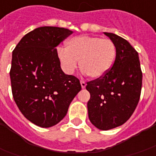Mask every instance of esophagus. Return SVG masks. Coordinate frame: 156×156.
Returning <instances> with one entry per match:
<instances>
[{
  "mask_svg": "<svg viewBox=\"0 0 156 156\" xmlns=\"http://www.w3.org/2000/svg\"><path fill=\"white\" fill-rule=\"evenodd\" d=\"M80 84H81L82 88H85V87H86L87 83H86L84 81H81V82H80Z\"/></svg>",
  "mask_w": 156,
  "mask_h": 156,
  "instance_id": "obj_1",
  "label": "esophagus"
}]
</instances>
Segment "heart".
<instances>
[{"instance_id": "obj_1", "label": "heart", "mask_w": 156, "mask_h": 156, "mask_svg": "<svg viewBox=\"0 0 156 156\" xmlns=\"http://www.w3.org/2000/svg\"><path fill=\"white\" fill-rule=\"evenodd\" d=\"M57 56L66 74H73L78 68L79 61L83 73L93 78H99L111 68L116 48L110 39L81 36L70 39L67 42V48H58Z\"/></svg>"}]
</instances>
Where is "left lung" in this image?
<instances>
[{"label":"left lung","instance_id":"obj_1","mask_svg":"<svg viewBox=\"0 0 156 156\" xmlns=\"http://www.w3.org/2000/svg\"><path fill=\"white\" fill-rule=\"evenodd\" d=\"M116 48L110 70L102 78L87 83L90 94L88 118L95 127L108 130L124 124L130 118L140 97L142 72L139 54L119 36L104 32Z\"/></svg>","mask_w":156,"mask_h":156}]
</instances>
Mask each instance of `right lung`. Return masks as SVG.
<instances>
[{
    "label": "right lung",
    "instance_id": "obj_1",
    "mask_svg": "<svg viewBox=\"0 0 156 156\" xmlns=\"http://www.w3.org/2000/svg\"><path fill=\"white\" fill-rule=\"evenodd\" d=\"M73 32L41 27L26 34L12 51L13 98L22 115L39 127L58 124L81 90L78 78L62 72L57 56L56 48Z\"/></svg>",
    "mask_w": 156,
    "mask_h": 156
}]
</instances>
